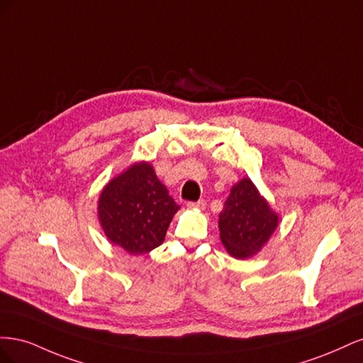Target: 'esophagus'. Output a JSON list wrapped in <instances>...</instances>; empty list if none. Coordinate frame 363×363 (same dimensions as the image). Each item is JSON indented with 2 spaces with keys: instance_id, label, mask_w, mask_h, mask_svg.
Here are the masks:
<instances>
[{
  "instance_id": "1",
  "label": "esophagus",
  "mask_w": 363,
  "mask_h": 363,
  "mask_svg": "<svg viewBox=\"0 0 363 363\" xmlns=\"http://www.w3.org/2000/svg\"><path fill=\"white\" fill-rule=\"evenodd\" d=\"M188 207L189 208H199V211H204L206 208V201L204 200H199L195 203H188Z\"/></svg>"
}]
</instances>
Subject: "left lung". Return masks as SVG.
<instances>
[{
  "instance_id": "8db88e82",
  "label": "left lung",
  "mask_w": 363,
  "mask_h": 363,
  "mask_svg": "<svg viewBox=\"0 0 363 363\" xmlns=\"http://www.w3.org/2000/svg\"><path fill=\"white\" fill-rule=\"evenodd\" d=\"M218 218L219 239L235 259H248L257 255L280 221L279 213L248 177L232 186Z\"/></svg>"
}]
</instances>
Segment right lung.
I'll use <instances>...</instances> for the list:
<instances>
[{
    "mask_svg": "<svg viewBox=\"0 0 363 363\" xmlns=\"http://www.w3.org/2000/svg\"><path fill=\"white\" fill-rule=\"evenodd\" d=\"M179 208L152 164L139 160L107 182L96 211L106 238L139 256L163 244Z\"/></svg>",
    "mask_w": 363,
    "mask_h": 363,
    "instance_id": "obj_1",
    "label": "right lung"
}]
</instances>
